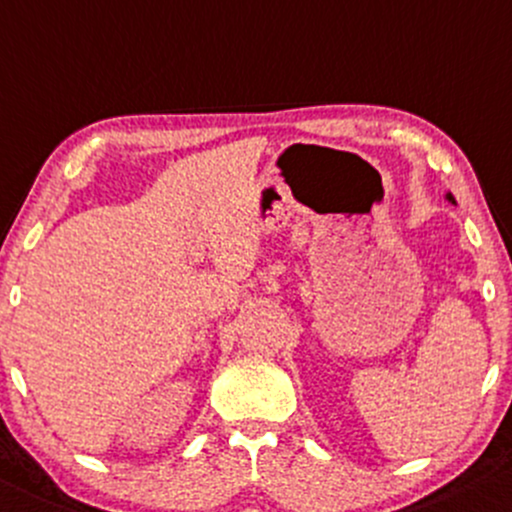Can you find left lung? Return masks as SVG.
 Here are the masks:
<instances>
[{"label": "left lung", "mask_w": 512, "mask_h": 512, "mask_svg": "<svg viewBox=\"0 0 512 512\" xmlns=\"http://www.w3.org/2000/svg\"><path fill=\"white\" fill-rule=\"evenodd\" d=\"M447 200H450V203H455V198H452V195H450V193H447Z\"/></svg>", "instance_id": "obj_1"}]
</instances>
